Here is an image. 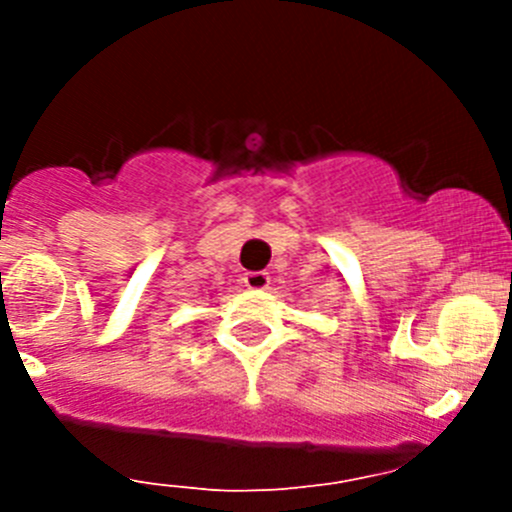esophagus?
Returning <instances> with one entry per match:
<instances>
[{
    "instance_id": "1",
    "label": "esophagus",
    "mask_w": 512,
    "mask_h": 512,
    "mask_svg": "<svg viewBox=\"0 0 512 512\" xmlns=\"http://www.w3.org/2000/svg\"><path fill=\"white\" fill-rule=\"evenodd\" d=\"M242 282L247 289H265L270 285V277H267V272H245Z\"/></svg>"
}]
</instances>
